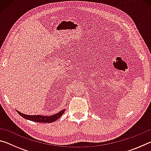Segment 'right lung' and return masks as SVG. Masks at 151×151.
Here are the masks:
<instances>
[{
  "mask_svg": "<svg viewBox=\"0 0 151 151\" xmlns=\"http://www.w3.org/2000/svg\"><path fill=\"white\" fill-rule=\"evenodd\" d=\"M65 109H63L62 111H60L58 113L53 114L51 116H43V115H28V114H22V112L19 111H17L20 116L23 117L25 119L29 120V121H32L37 122H52L55 121H57L60 117L63 115V114L65 112Z\"/></svg>",
  "mask_w": 151,
  "mask_h": 151,
  "instance_id": "right-lung-1",
  "label": "right lung"
}]
</instances>
